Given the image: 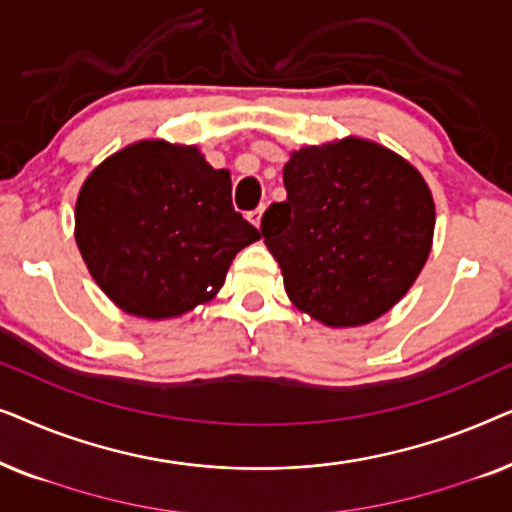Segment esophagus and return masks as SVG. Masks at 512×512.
<instances>
[{
    "mask_svg": "<svg viewBox=\"0 0 512 512\" xmlns=\"http://www.w3.org/2000/svg\"><path fill=\"white\" fill-rule=\"evenodd\" d=\"M263 212H265V207H258V209H254V212H249V221L254 223L256 228H261V219H263Z\"/></svg>",
    "mask_w": 512,
    "mask_h": 512,
    "instance_id": "1",
    "label": "esophagus"
}]
</instances>
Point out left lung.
Wrapping results in <instances>:
<instances>
[{"label":"left lung","mask_w":512,"mask_h":512,"mask_svg":"<svg viewBox=\"0 0 512 512\" xmlns=\"http://www.w3.org/2000/svg\"><path fill=\"white\" fill-rule=\"evenodd\" d=\"M284 188L261 233L300 312L331 328L366 326L410 291L436 228L415 165L349 135L291 151Z\"/></svg>","instance_id":"8db88e82"}]
</instances>
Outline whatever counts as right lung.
Listing matches in <instances>:
<instances>
[{"instance_id": "right-lung-1", "label": "right lung", "mask_w": 512, "mask_h": 512, "mask_svg": "<svg viewBox=\"0 0 512 512\" xmlns=\"http://www.w3.org/2000/svg\"><path fill=\"white\" fill-rule=\"evenodd\" d=\"M74 237L111 303L160 321L216 298L237 251L261 233L233 209L230 172L198 146L142 139L83 181Z\"/></svg>"}]
</instances>
